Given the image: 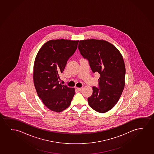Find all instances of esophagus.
<instances>
[{"mask_svg": "<svg viewBox=\"0 0 154 154\" xmlns=\"http://www.w3.org/2000/svg\"><path fill=\"white\" fill-rule=\"evenodd\" d=\"M77 90L79 91H81L83 90V88H77Z\"/></svg>", "mask_w": 154, "mask_h": 154, "instance_id": "1", "label": "esophagus"}]
</instances>
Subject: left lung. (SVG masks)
<instances>
[{
    "instance_id": "left-lung-1",
    "label": "left lung",
    "mask_w": 154,
    "mask_h": 154,
    "mask_svg": "<svg viewBox=\"0 0 154 154\" xmlns=\"http://www.w3.org/2000/svg\"><path fill=\"white\" fill-rule=\"evenodd\" d=\"M78 49L92 72L100 75L98 87H92V94L88 98L89 105L98 112H106L117 103L124 89L123 57L115 46L103 40L80 41Z\"/></svg>"
}]
</instances>
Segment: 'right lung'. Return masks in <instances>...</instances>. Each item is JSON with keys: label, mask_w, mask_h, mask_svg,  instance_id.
Returning a JSON list of instances; mask_svg holds the SVG:
<instances>
[{"label": "right lung", "mask_w": 154, "mask_h": 154, "mask_svg": "<svg viewBox=\"0 0 154 154\" xmlns=\"http://www.w3.org/2000/svg\"><path fill=\"white\" fill-rule=\"evenodd\" d=\"M79 41L51 40L41 48L35 59L33 79L37 94L51 110L67 108L75 94L74 88L59 83L69 59L77 49Z\"/></svg>", "instance_id": "1"}]
</instances>
